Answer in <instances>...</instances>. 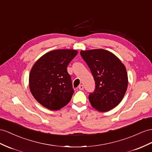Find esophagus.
<instances>
[{
	"label": "esophagus",
	"mask_w": 152,
	"mask_h": 152,
	"mask_svg": "<svg viewBox=\"0 0 152 152\" xmlns=\"http://www.w3.org/2000/svg\"><path fill=\"white\" fill-rule=\"evenodd\" d=\"M78 88H79L80 90H83V86L82 85H79Z\"/></svg>",
	"instance_id": "34e87169"
}]
</instances>
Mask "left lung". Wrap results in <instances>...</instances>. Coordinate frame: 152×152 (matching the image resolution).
<instances>
[{"mask_svg":"<svg viewBox=\"0 0 152 152\" xmlns=\"http://www.w3.org/2000/svg\"><path fill=\"white\" fill-rule=\"evenodd\" d=\"M94 77L95 91L88 96L91 105L99 112L112 110L121 102L128 87L125 66L115 54L99 49L81 50Z\"/></svg>","mask_w":152,"mask_h":152,"instance_id":"8db88e82","label":"left lung"}]
</instances>
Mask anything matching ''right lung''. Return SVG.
<instances>
[{
	"label": "right lung",
	"instance_id": "1",
	"mask_svg": "<svg viewBox=\"0 0 152 152\" xmlns=\"http://www.w3.org/2000/svg\"><path fill=\"white\" fill-rule=\"evenodd\" d=\"M77 54L76 50L58 49L40 57L31 70L30 91L37 102L51 110L69 103L74 93L67 67Z\"/></svg>",
	"mask_w": 152,
	"mask_h": 152
}]
</instances>
